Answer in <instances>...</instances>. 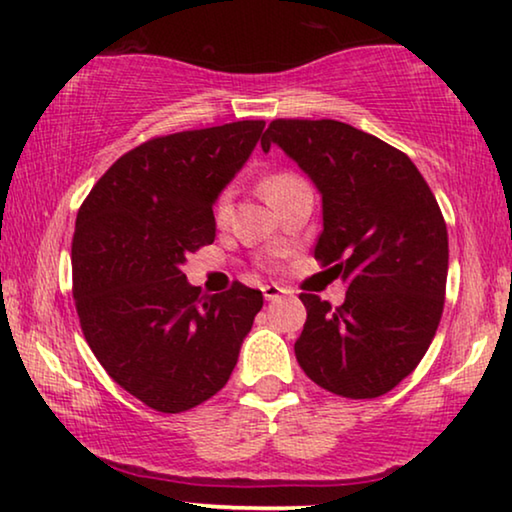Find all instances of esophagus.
I'll list each match as a JSON object with an SVG mask.
<instances>
[{
    "label": "esophagus",
    "instance_id": "obj_1",
    "mask_svg": "<svg viewBox=\"0 0 512 512\" xmlns=\"http://www.w3.org/2000/svg\"><path fill=\"white\" fill-rule=\"evenodd\" d=\"M262 294H264L266 301H276L278 296L287 294V289H282L280 285H276V282H269V285L262 287Z\"/></svg>",
    "mask_w": 512,
    "mask_h": 512
}]
</instances>
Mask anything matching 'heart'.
Returning a JSON list of instances; mask_svg holds the SVG:
<instances>
[{
    "mask_svg": "<svg viewBox=\"0 0 512 512\" xmlns=\"http://www.w3.org/2000/svg\"><path fill=\"white\" fill-rule=\"evenodd\" d=\"M299 183H303V181L296 177V174H292V172H276V174H271V177L264 181L266 200L273 202L278 195L287 193L289 188L299 186ZM230 211H232V193H230V190H225V193H220V197L216 200V207H213V216H216V223L218 225H225L227 218H230Z\"/></svg>",
    "mask_w": 512,
    "mask_h": 512,
    "instance_id": "1",
    "label": "heart"
}]
</instances>
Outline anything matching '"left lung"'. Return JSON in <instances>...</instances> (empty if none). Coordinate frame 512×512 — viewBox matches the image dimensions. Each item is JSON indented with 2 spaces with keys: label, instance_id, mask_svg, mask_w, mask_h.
I'll use <instances>...</instances> for the list:
<instances>
[{
  "label": "left lung",
  "instance_id": "left-lung-1",
  "mask_svg": "<svg viewBox=\"0 0 512 512\" xmlns=\"http://www.w3.org/2000/svg\"><path fill=\"white\" fill-rule=\"evenodd\" d=\"M322 195L315 246L345 303L301 294L308 310L296 361L317 386L352 400L379 398L411 375L437 333L448 276V232L407 154L333 119H276L262 135Z\"/></svg>",
  "mask_w": 512,
  "mask_h": 512
}]
</instances>
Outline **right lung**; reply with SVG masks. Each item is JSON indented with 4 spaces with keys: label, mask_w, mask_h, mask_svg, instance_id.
<instances>
[{
    "label": "right lung",
    "mask_w": 512,
    "mask_h": 512,
    "mask_svg": "<svg viewBox=\"0 0 512 512\" xmlns=\"http://www.w3.org/2000/svg\"><path fill=\"white\" fill-rule=\"evenodd\" d=\"M262 131L264 121H234L154 137L121 156L78 211L71 262L82 333L105 372L163 414L227 384L264 305L241 282L202 294L181 271L216 239L213 204Z\"/></svg>",
    "instance_id": "1"
}]
</instances>
